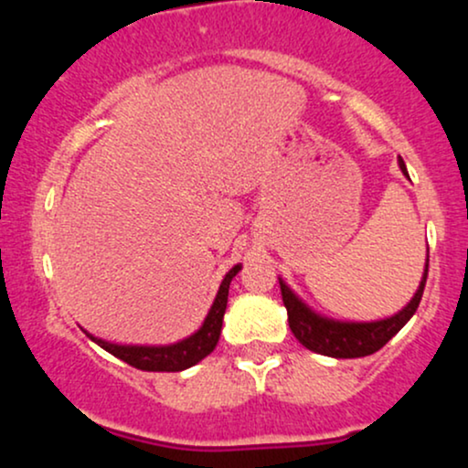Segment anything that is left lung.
Instances as JSON below:
<instances>
[{
    "mask_svg": "<svg viewBox=\"0 0 468 468\" xmlns=\"http://www.w3.org/2000/svg\"><path fill=\"white\" fill-rule=\"evenodd\" d=\"M399 165L402 174L407 176V166L402 163V158H399ZM427 272L429 257L427 264H424L422 282L420 286H418L416 294H413L411 302L407 303L399 314L383 321H372V324H347V321L325 319V316L313 313V310H310L308 305H305L302 299L282 282V279H279V286H282L283 305H286L288 310L290 330H292V335L297 336V341L302 343V346L316 354H324V356L358 358L378 352L380 347H383L385 343H388L389 338L411 319L422 299L424 283H427Z\"/></svg>",
    "mask_w": 468,
    "mask_h": 468,
    "instance_id": "left-lung-1",
    "label": "left lung"
}]
</instances>
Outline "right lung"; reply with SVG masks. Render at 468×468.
Returning <instances> with one entry per match:
<instances>
[{
	"instance_id": "obj_1",
	"label": "right lung",
	"mask_w": 468,
	"mask_h": 468,
	"mask_svg": "<svg viewBox=\"0 0 468 468\" xmlns=\"http://www.w3.org/2000/svg\"><path fill=\"white\" fill-rule=\"evenodd\" d=\"M241 271V266H233L227 272V277L222 279L218 290V297L213 302L211 310H208L207 319L200 330L196 335H191L185 341L174 343V346H160V347H149V346H116V343H107L103 338H96L88 335L96 346H101L103 350L114 354L116 358L125 361L132 367L143 369V372H182V369L191 367V365L200 363L204 356H208L216 350L219 341V332H222V319L227 313V302H229V286L233 282V277Z\"/></svg>"
}]
</instances>
